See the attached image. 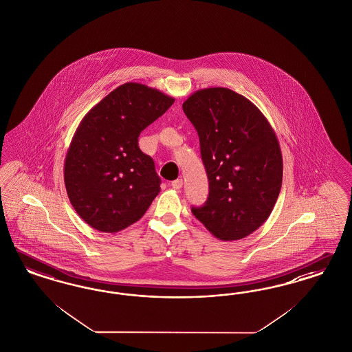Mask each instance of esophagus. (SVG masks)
Here are the masks:
<instances>
[{
    "label": "esophagus",
    "mask_w": 352,
    "mask_h": 352,
    "mask_svg": "<svg viewBox=\"0 0 352 352\" xmlns=\"http://www.w3.org/2000/svg\"><path fill=\"white\" fill-rule=\"evenodd\" d=\"M183 186L182 179H175V181H173L171 182V187L174 188V190H181Z\"/></svg>",
    "instance_id": "1"
}]
</instances>
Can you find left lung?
I'll return each instance as SVG.
<instances>
[{
    "label": "left lung",
    "mask_w": 352,
    "mask_h": 352,
    "mask_svg": "<svg viewBox=\"0 0 352 352\" xmlns=\"http://www.w3.org/2000/svg\"><path fill=\"white\" fill-rule=\"evenodd\" d=\"M199 133L209 181L192 214L221 241L257 230L278 199L283 161L270 123L248 98L223 87L194 92L182 105Z\"/></svg>",
    "instance_id": "left-lung-1"
}]
</instances>
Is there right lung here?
Listing matches in <instances>:
<instances>
[{
    "mask_svg": "<svg viewBox=\"0 0 352 352\" xmlns=\"http://www.w3.org/2000/svg\"><path fill=\"white\" fill-rule=\"evenodd\" d=\"M174 101L156 88L124 83L85 114L67 149L63 178L72 206L91 228L117 232L144 216L161 179L138 138Z\"/></svg>",
    "mask_w": 352,
    "mask_h": 352,
    "instance_id": "right-lung-1",
    "label": "right lung"
}]
</instances>
